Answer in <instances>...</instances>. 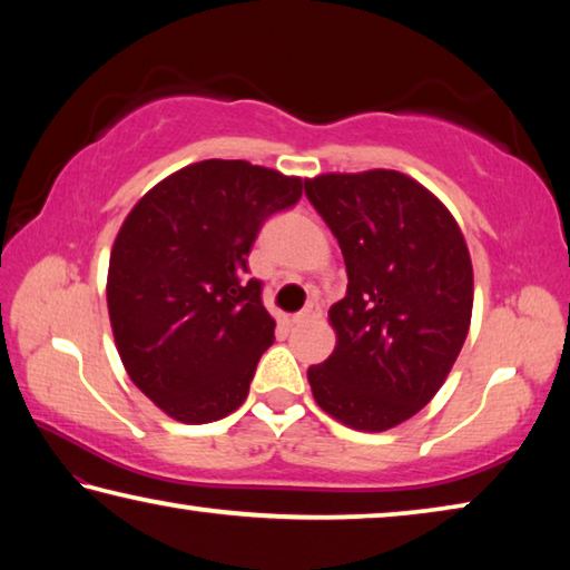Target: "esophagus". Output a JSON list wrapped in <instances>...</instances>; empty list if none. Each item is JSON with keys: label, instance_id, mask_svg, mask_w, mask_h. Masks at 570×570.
<instances>
[{"label": "esophagus", "instance_id": "1", "mask_svg": "<svg viewBox=\"0 0 570 570\" xmlns=\"http://www.w3.org/2000/svg\"><path fill=\"white\" fill-rule=\"evenodd\" d=\"M322 316V306L316 304V302H312L308 304L304 312H298V314H294L292 316V324H296V326H302V324H312V322H316Z\"/></svg>", "mask_w": 570, "mask_h": 570}]
</instances>
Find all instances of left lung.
Segmentation results:
<instances>
[{
	"label": "left lung",
	"mask_w": 570,
	"mask_h": 570,
	"mask_svg": "<svg viewBox=\"0 0 570 570\" xmlns=\"http://www.w3.org/2000/svg\"><path fill=\"white\" fill-rule=\"evenodd\" d=\"M306 196L340 240L336 346L308 366L320 407L360 432L410 420L445 384L472 316V262L448 206L400 170L322 173Z\"/></svg>",
	"instance_id": "1"
}]
</instances>
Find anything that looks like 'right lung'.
<instances>
[{"instance_id":"1","label":"right lung","mask_w":570,"mask_h":570,"mask_svg":"<svg viewBox=\"0 0 570 570\" xmlns=\"http://www.w3.org/2000/svg\"><path fill=\"white\" fill-rule=\"evenodd\" d=\"M302 190L298 176L214 158L170 173L125 216L105 286L115 346L135 387L176 422H216L248 397L276 322L246 256Z\"/></svg>"}]
</instances>
